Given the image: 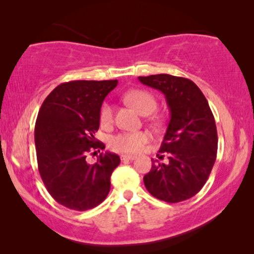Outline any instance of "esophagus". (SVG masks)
Masks as SVG:
<instances>
[{
  "label": "esophagus",
  "mask_w": 254,
  "mask_h": 254,
  "mask_svg": "<svg viewBox=\"0 0 254 254\" xmlns=\"http://www.w3.org/2000/svg\"><path fill=\"white\" fill-rule=\"evenodd\" d=\"M135 158H136V156H133V155H121V159H123V161H134Z\"/></svg>",
  "instance_id": "34e87169"
}]
</instances>
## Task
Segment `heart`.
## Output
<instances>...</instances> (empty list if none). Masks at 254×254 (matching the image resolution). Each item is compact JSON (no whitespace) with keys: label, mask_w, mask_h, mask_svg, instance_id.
Masks as SVG:
<instances>
[{"label":"heart","mask_w":254,"mask_h":254,"mask_svg":"<svg viewBox=\"0 0 254 254\" xmlns=\"http://www.w3.org/2000/svg\"><path fill=\"white\" fill-rule=\"evenodd\" d=\"M125 100L133 106L137 112L143 116L151 114L157 109V100L155 96L145 90L135 89L125 93ZM113 107L111 104L105 103L100 107L99 120L102 126L109 127L113 124ZM150 140V134L148 131H134V133H121L112 136L110 140L111 148L116 151L137 154Z\"/></svg>","instance_id":"b5f03b06"}]
</instances>
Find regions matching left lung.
Listing matches in <instances>:
<instances>
[{
    "label": "left lung",
    "instance_id": "left-lung-1",
    "mask_svg": "<svg viewBox=\"0 0 254 254\" xmlns=\"http://www.w3.org/2000/svg\"><path fill=\"white\" fill-rule=\"evenodd\" d=\"M138 81L164 93L170 121L159 152L168 163L152 159L143 177L152 196L169 203L195 195L206 184L217 155V130L209 104L195 83L169 74L140 76ZM164 157V156H161Z\"/></svg>",
    "mask_w": 254,
    "mask_h": 254
}]
</instances>
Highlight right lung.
Here are the masks:
<instances>
[{
	"instance_id": "add662e5",
	"label": "right lung",
	"mask_w": 254,
	"mask_h": 254,
	"mask_svg": "<svg viewBox=\"0 0 254 254\" xmlns=\"http://www.w3.org/2000/svg\"><path fill=\"white\" fill-rule=\"evenodd\" d=\"M117 84V79L62 83L46 97L38 113V170L52 197L69 209H92L110 192L119 156L102 152L95 164H88L85 158L89 152L105 149L93 134L99 128L103 100Z\"/></svg>"
}]
</instances>
